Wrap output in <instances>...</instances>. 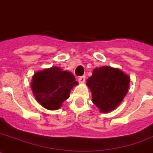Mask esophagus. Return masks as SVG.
<instances>
[{
    "label": "esophagus",
    "mask_w": 153,
    "mask_h": 153,
    "mask_svg": "<svg viewBox=\"0 0 153 153\" xmlns=\"http://www.w3.org/2000/svg\"><path fill=\"white\" fill-rule=\"evenodd\" d=\"M85 76H79L78 80H79V82L80 84H84V82H85Z\"/></svg>",
    "instance_id": "34e87169"
}]
</instances>
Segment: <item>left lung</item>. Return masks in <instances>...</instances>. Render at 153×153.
I'll return each instance as SVG.
<instances>
[{
    "instance_id": "1",
    "label": "left lung",
    "mask_w": 153,
    "mask_h": 153,
    "mask_svg": "<svg viewBox=\"0 0 153 153\" xmlns=\"http://www.w3.org/2000/svg\"><path fill=\"white\" fill-rule=\"evenodd\" d=\"M130 79L118 68L102 66L93 69L87 86L91 91L92 102L101 113L111 112L120 104L128 91Z\"/></svg>"
}]
</instances>
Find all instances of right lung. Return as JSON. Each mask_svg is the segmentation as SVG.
Returning <instances> with one entry per match:
<instances>
[{
    "label": "right lung",
    "mask_w": 153,
    "mask_h": 153,
    "mask_svg": "<svg viewBox=\"0 0 153 153\" xmlns=\"http://www.w3.org/2000/svg\"><path fill=\"white\" fill-rule=\"evenodd\" d=\"M78 85L71 72L52 66L33 76L31 89L36 102L48 110H57L69 97L72 88Z\"/></svg>",
    "instance_id": "right-lung-1"
}]
</instances>
